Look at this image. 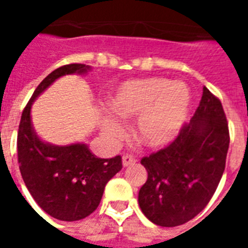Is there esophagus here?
Masks as SVG:
<instances>
[{
  "label": "esophagus",
  "instance_id": "esophagus-1",
  "mask_svg": "<svg viewBox=\"0 0 248 248\" xmlns=\"http://www.w3.org/2000/svg\"><path fill=\"white\" fill-rule=\"evenodd\" d=\"M135 162H136V159L134 158L132 155H124V157H122V165H124V167H127V166L134 165V163H135Z\"/></svg>",
  "mask_w": 248,
  "mask_h": 248
}]
</instances>
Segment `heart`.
<instances>
[{"instance_id":"1","label":"heart","mask_w":248,"mask_h":248,"mask_svg":"<svg viewBox=\"0 0 248 248\" xmlns=\"http://www.w3.org/2000/svg\"><path fill=\"white\" fill-rule=\"evenodd\" d=\"M192 101L190 90L184 82L158 78L134 79L116 89L109 105L117 116L135 122V136L140 143L159 148L171 143L184 126ZM101 130L110 140L124 135L120 121L105 116Z\"/></svg>"}]
</instances>
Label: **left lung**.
Segmentation results:
<instances>
[{
	"label": "left lung",
	"instance_id": "8db88e82",
	"mask_svg": "<svg viewBox=\"0 0 248 248\" xmlns=\"http://www.w3.org/2000/svg\"><path fill=\"white\" fill-rule=\"evenodd\" d=\"M228 148L221 101L203 87L194 116L176 139L141 159L148 171L138 200L144 215L159 227H177L198 215L223 176Z\"/></svg>",
	"mask_w": 248,
	"mask_h": 248
}]
</instances>
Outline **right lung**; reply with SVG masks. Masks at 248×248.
Segmentation results:
<instances>
[{"label": "right lung", "instance_id": "obj_1", "mask_svg": "<svg viewBox=\"0 0 248 248\" xmlns=\"http://www.w3.org/2000/svg\"><path fill=\"white\" fill-rule=\"evenodd\" d=\"M87 71L85 64H67L51 72L25 105L17 131V162L31 196L46 214L63 221L85 219L96 210L107 183L122 169V158H97L83 143H45L33 128L31 108L54 81Z\"/></svg>", "mask_w": 248, "mask_h": 248}]
</instances>
